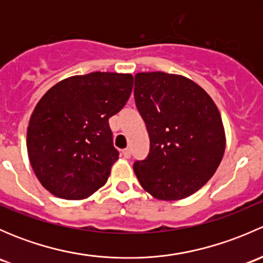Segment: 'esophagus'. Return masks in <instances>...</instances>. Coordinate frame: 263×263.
<instances>
[{
	"instance_id": "1",
	"label": "esophagus",
	"mask_w": 263,
	"mask_h": 263,
	"mask_svg": "<svg viewBox=\"0 0 263 263\" xmlns=\"http://www.w3.org/2000/svg\"><path fill=\"white\" fill-rule=\"evenodd\" d=\"M122 154H123L124 158H126V159H129V158H131V148H128V147L124 148V150L122 151Z\"/></svg>"
}]
</instances>
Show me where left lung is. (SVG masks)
<instances>
[{
	"label": "left lung",
	"instance_id": "left-lung-1",
	"mask_svg": "<svg viewBox=\"0 0 263 263\" xmlns=\"http://www.w3.org/2000/svg\"><path fill=\"white\" fill-rule=\"evenodd\" d=\"M134 94L150 137L147 156L134 163L140 184L159 200L193 195L224 155V127L214 100L190 79L165 72L137 73Z\"/></svg>",
	"mask_w": 263,
	"mask_h": 263
}]
</instances>
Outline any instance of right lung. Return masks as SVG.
Returning <instances> with one entry per match:
<instances>
[{"label": "right lung", "mask_w": 263, "mask_h": 263, "mask_svg": "<svg viewBox=\"0 0 263 263\" xmlns=\"http://www.w3.org/2000/svg\"><path fill=\"white\" fill-rule=\"evenodd\" d=\"M129 73L91 72L55 84L30 117L29 160L46 190L81 200L105 184L118 159L109 118L126 105Z\"/></svg>", "instance_id": "right-lung-1"}]
</instances>
